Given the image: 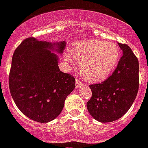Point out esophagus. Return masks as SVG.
Wrapping results in <instances>:
<instances>
[{
  "mask_svg": "<svg viewBox=\"0 0 148 148\" xmlns=\"http://www.w3.org/2000/svg\"><path fill=\"white\" fill-rule=\"evenodd\" d=\"M83 85H84V84H83V83L79 80V79H76V80H75V86H76V88L79 89V88L82 87Z\"/></svg>",
  "mask_w": 148,
  "mask_h": 148,
  "instance_id": "esophagus-1",
  "label": "esophagus"
}]
</instances>
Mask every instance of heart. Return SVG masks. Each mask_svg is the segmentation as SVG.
I'll use <instances>...</instances> for the list:
<instances>
[{"label":"heart","mask_w":148,"mask_h":148,"mask_svg":"<svg viewBox=\"0 0 148 148\" xmlns=\"http://www.w3.org/2000/svg\"><path fill=\"white\" fill-rule=\"evenodd\" d=\"M120 57V50L115 44L98 40L77 42L64 53L68 64H74V59L80 61L81 74L90 82L107 79L117 67Z\"/></svg>","instance_id":"b5f03b06"}]
</instances>
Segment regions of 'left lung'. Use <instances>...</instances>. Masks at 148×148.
Listing matches in <instances>:
<instances>
[{
    "mask_svg": "<svg viewBox=\"0 0 148 148\" xmlns=\"http://www.w3.org/2000/svg\"><path fill=\"white\" fill-rule=\"evenodd\" d=\"M118 45L123 56L115 70L102 83L90 85L92 97L87 108L94 119L102 123L112 122L124 115L138 90V60L128 45L120 42Z\"/></svg>",
    "mask_w": 148,
    "mask_h": 148,
    "instance_id": "8db88e82",
    "label": "left lung"
}]
</instances>
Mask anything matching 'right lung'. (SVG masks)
Returning a JSON list of instances; mask_svg holds the SVG:
<instances>
[{"mask_svg":"<svg viewBox=\"0 0 148 148\" xmlns=\"http://www.w3.org/2000/svg\"><path fill=\"white\" fill-rule=\"evenodd\" d=\"M66 42L51 43L34 37L25 39L14 51L9 85L20 111L33 121L48 123L64 108V102L75 88L73 75L62 73L58 55Z\"/></svg>","mask_w":148,"mask_h":148,"instance_id":"1","label":"right lung"}]
</instances>
